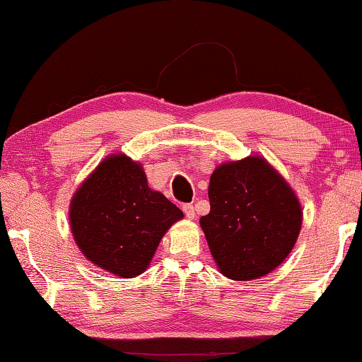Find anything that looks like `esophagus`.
I'll use <instances>...</instances> for the list:
<instances>
[{
	"instance_id": "1",
	"label": "esophagus",
	"mask_w": 362,
	"mask_h": 362,
	"mask_svg": "<svg viewBox=\"0 0 362 362\" xmlns=\"http://www.w3.org/2000/svg\"><path fill=\"white\" fill-rule=\"evenodd\" d=\"M182 209H183V212H185L187 218L193 220L196 217V212H194V206L193 204H183Z\"/></svg>"
}]
</instances>
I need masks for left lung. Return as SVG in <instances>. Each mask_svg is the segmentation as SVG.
I'll use <instances>...</instances> for the list:
<instances>
[{
  "instance_id": "1",
  "label": "left lung",
  "mask_w": 362,
  "mask_h": 362,
  "mask_svg": "<svg viewBox=\"0 0 362 362\" xmlns=\"http://www.w3.org/2000/svg\"><path fill=\"white\" fill-rule=\"evenodd\" d=\"M207 193L211 212L199 223L223 276L259 279L286 260L302 228V204L265 158L222 163Z\"/></svg>"
}]
</instances>
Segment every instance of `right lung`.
I'll return each instance as SVG.
<instances>
[{"mask_svg":"<svg viewBox=\"0 0 362 362\" xmlns=\"http://www.w3.org/2000/svg\"><path fill=\"white\" fill-rule=\"evenodd\" d=\"M69 218L86 259L115 276L134 278L148 268L183 212L148 187L142 164L113 153L73 193Z\"/></svg>","mask_w":362,"mask_h":362,"instance_id":"add662e5","label":"right lung"}]
</instances>
